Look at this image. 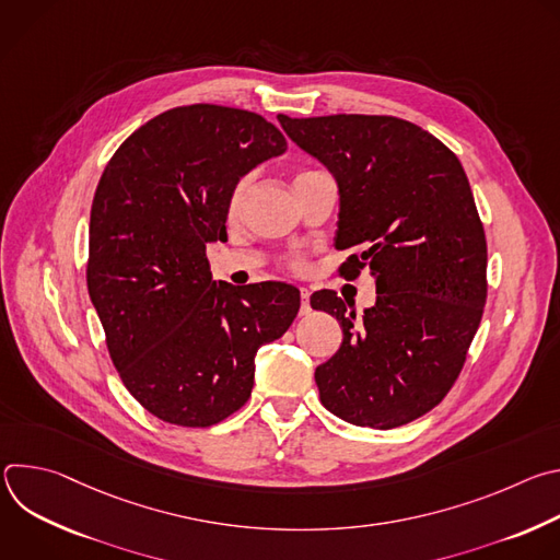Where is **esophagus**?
Returning <instances> with one entry per match:
<instances>
[{"label": "esophagus", "mask_w": 560, "mask_h": 560, "mask_svg": "<svg viewBox=\"0 0 560 560\" xmlns=\"http://www.w3.org/2000/svg\"><path fill=\"white\" fill-rule=\"evenodd\" d=\"M312 307H310V290L307 288H301V314H307Z\"/></svg>", "instance_id": "esophagus-1"}]
</instances>
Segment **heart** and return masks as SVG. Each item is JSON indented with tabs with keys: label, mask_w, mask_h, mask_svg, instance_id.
Returning <instances> with one entry per match:
<instances>
[{
	"label": "heart",
	"mask_w": 560,
	"mask_h": 560,
	"mask_svg": "<svg viewBox=\"0 0 560 560\" xmlns=\"http://www.w3.org/2000/svg\"><path fill=\"white\" fill-rule=\"evenodd\" d=\"M244 192H246V182L236 184V188H234V190H232V195H230V203H228V210H230V214H234L238 208H242V201H244ZM292 270H296V272H303V270H305V264H303L301 259H296V261H292Z\"/></svg>",
	"instance_id": "b5f03b06"
}]
</instances>
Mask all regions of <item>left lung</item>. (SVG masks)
<instances>
[{
	"mask_svg": "<svg viewBox=\"0 0 560 560\" xmlns=\"http://www.w3.org/2000/svg\"><path fill=\"white\" fill-rule=\"evenodd\" d=\"M285 135L339 186L337 248H359L376 303L357 310L332 290L314 292L343 328L318 365L322 404L339 419L389 430L443 401L478 330L488 296V244L456 154L428 130L385 115L277 117Z\"/></svg>",
	"mask_w": 560,
	"mask_h": 560,
	"instance_id": "obj_1",
	"label": "left lung"
}]
</instances>
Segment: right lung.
Masks as SVG:
<instances>
[{"label": "right lung", "instance_id": "right-lung-1", "mask_svg": "<svg viewBox=\"0 0 560 560\" xmlns=\"http://www.w3.org/2000/svg\"><path fill=\"white\" fill-rule=\"evenodd\" d=\"M285 148L257 113L192 104L135 130L100 179L89 294L126 389L156 419L208 428L236 412L257 350L294 322L296 288L217 283L206 259L238 179Z\"/></svg>", "mask_w": 560, "mask_h": 560}]
</instances>
